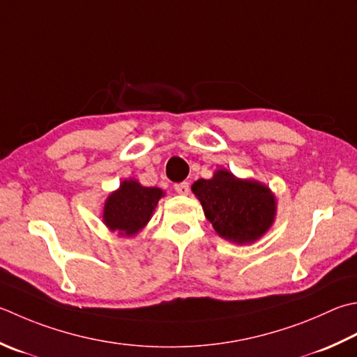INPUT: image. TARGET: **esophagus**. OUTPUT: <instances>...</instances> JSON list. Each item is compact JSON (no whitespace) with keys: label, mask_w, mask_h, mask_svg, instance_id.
<instances>
[{"label":"esophagus","mask_w":357,"mask_h":357,"mask_svg":"<svg viewBox=\"0 0 357 357\" xmlns=\"http://www.w3.org/2000/svg\"><path fill=\"white\" fill-rule=\"evenodd\" d=\"M174 190H176V193H179V195H188V192H190V184L178 183V184H174Z\"/></svg>","instance_id":"obj_1"}]
</instances>
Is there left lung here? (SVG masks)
Here are the masks:
<instances>
[{
  "mask_svg": "<svg viewBox=\"0 0 357 357\" xmlns=\"http://www.w3.org/2000/svg\"><path fill=\"white\" fill-rule=\"evenodd\" d=\"M192 190L216 234L226 240L252 243L274 221V197L257 181H241L232 173L218 170L212 179H198Z\"/></svg>",
  "mask_w": 357,
  "mask_h": 357,
  "instance_id": "left-lung-1",
  "label": "left lung"
}]
</instances>
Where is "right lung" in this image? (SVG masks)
Masks as SVG:
<instances>
[{
    "instance_id": "1",
    "label": "right lung",
    "mask_w": 357,
    "mask_h": 357,
    "mask_svg": "<svg viewBox=\"0 0 357 357\" xmlns=\"http://www.w3.org/2000/svg\"><path fill=\"white\" fill-rule=\"evenodd\" d=\"M160 197V188L142 187L132 179L125 181L105 202V225L121 235H135L149 222Z\"/></svg>"
}]
</instances>
